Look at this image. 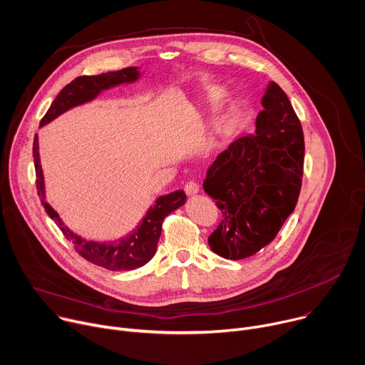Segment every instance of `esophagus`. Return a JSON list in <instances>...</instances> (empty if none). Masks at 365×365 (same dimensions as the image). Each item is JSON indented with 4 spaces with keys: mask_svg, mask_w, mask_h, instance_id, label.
<instances>
[{
    "mask_svg": "<svg viewBox=\"0 0 365 365\" xmlns=\"http://www.w3.org/2000/svg\"><path fill=\"white\" fill-rule=\"evenodd\" d=\"M185 192H186L189 196L196 195V193L199 192V185L195 183V182H187V183L185 185Z\"/></svg>",
    "mask_w": 365,
    "mask_h": 365,
    "instance_id": "34e87169",
    "label": "esophagus"
}]
</instances>
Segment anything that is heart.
Here are the masks:
<instances>
[{
    "label": "heart",
    "instance_id": "b5f03b06",
    "mask_svg": "<svg viewBox=\"0 0 365 365\" xmlns=\"http://www.w3.org/2000/svg\"><path fill=\"white\" fill-rule=\"evenodd\" d=\"M222 95V89H212L206 93V96L203 98L202 106L203 108H210L212 107L214 103L221 98ZM235 114V106L234 103H230V106L225 108V111L222 114H220L215 121H214V131L217 134H227L232 125V118Z\"/></svg>",
    "mask_w": 365,
    "mask_h": 365
}]
</instances>
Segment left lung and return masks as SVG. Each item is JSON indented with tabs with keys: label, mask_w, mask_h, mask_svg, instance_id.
I'll use <instances>...</instances> for the list:
<instances>
[{
	"label": "left lung",
	"mask_w": 365,
	"mask_h": 365,
	"mask_svg": "<svg viewBox=\"0 0 365 365\" xmlns=\"http://www.w3.org/2000/svg\"><path fill=\"white\" fill-rule=\"evenodd\" d=\"M262 106L254 133L220 153L203 180V190L222 214L207 244L227 259L251 257L273 241L300 193L304 159L300 121L273 81Z\"/></svg>",
	"instance_id": "left-lung-1"
}]
</instances>
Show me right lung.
I'll return each instance as SVG.
<instances>
[{
  "label": "right lung",
  "mask_w": 365,
  "mask_h": 365,
  "mask_svg": "<svg viewBox=\"0 0 365 365\" xmlns=\"http://www.w3.org/2000/svg\"><path fill=\"white\" fill-rule=\"evenodd\" d=\"M140 78L141 72L137 66L125 68L115 72L101 73L95 76H79L73 79L71 83H68L59 92L56 99L51 102L50 108L40 121V127L47 125L48 123L56 120L59 115L65 114L66 111L75 107L83 106V103L96 99L103 91H108L125 83H134L140 81ZM33 158L37 176V193L40 196L46 214L56 222L63 235L75 244V250L83 258L107 270H135L147 264L154 257L155 250H158L163 220L170 212L178 210L179 206H182L186 200V195L182 189L169 192L166 195H160L154 200V205L148 207L138 225H135V228L130 231L125 237L108 242L86 240L75 234L71 228H68L59 217V214L50 206V203L46 199V185L40 162L37 134L33 143Z\"/></svg>",
  "instance_id": "right-lung-1"
}]
</instances>
